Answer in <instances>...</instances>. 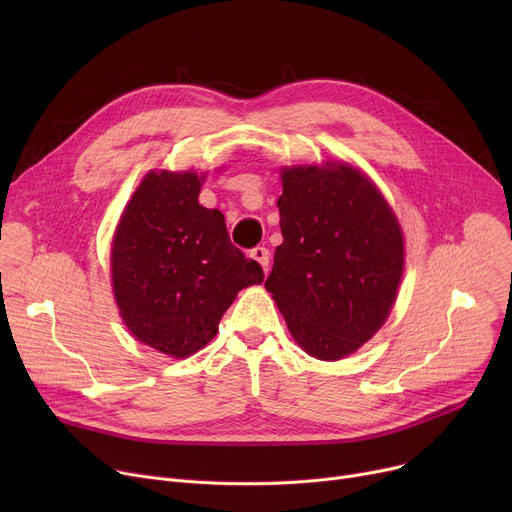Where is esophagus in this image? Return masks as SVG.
<instances>
[{
  "label": "esophagus",
  "instance_id": "1",
  "mask_svg": "<svg viewBox=\"0 0 512 512\" xmlns=\"http://www.w3.org/2000/svg\"><path fill=\"white\" fill-rule=\"evenodd\" d=\"M251 257H253L255 261H259V265L263 267V272L270 270V251H267L265 247H255V249L251 251Z\"/></svg>",
  "mask_w": 512,
  "mask_h": 512
}]
</instances>
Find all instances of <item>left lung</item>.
Masks as SVG:
<instances>
[{
  "instance_id": "8db88e82",
  "label": "left lung",
  "mask_w": 512,
  "mask_h": 512,
  "mask_svg": "<svg viewBox=\"0 0 512 512\" xmlns=\"http://www.w3.org/2000/svg\"><path fill=\"white\" fill-rule=\"evenodd\" d=\"M282 245L265 280L303 351L321 361L355 353L396 301L405 242L382 193L348 164L282 170Z\"/></svg>"
}]
</instances>
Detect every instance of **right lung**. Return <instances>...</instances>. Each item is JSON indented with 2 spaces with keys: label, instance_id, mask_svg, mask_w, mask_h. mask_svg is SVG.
Segmentation results:
<instances>
[{
  "label": "right lung",
  "instance_id": "add662e5",
  "mask_svg": "<svg viewBox=\"0 0 512 512\" xmlns=\"http://www.w3.org/2000/svg\"><path fill=\"white\" fill-rule=\"evenodd\" d=\"M203 180L197 172H149L112 242L126 328L176 359L201 351L238 290L263 282L261 265L230 242L224 213L199 205Z\"/></svg>",
  "mask_w": 512,
  "mask_h": 512
}]
</instances>
